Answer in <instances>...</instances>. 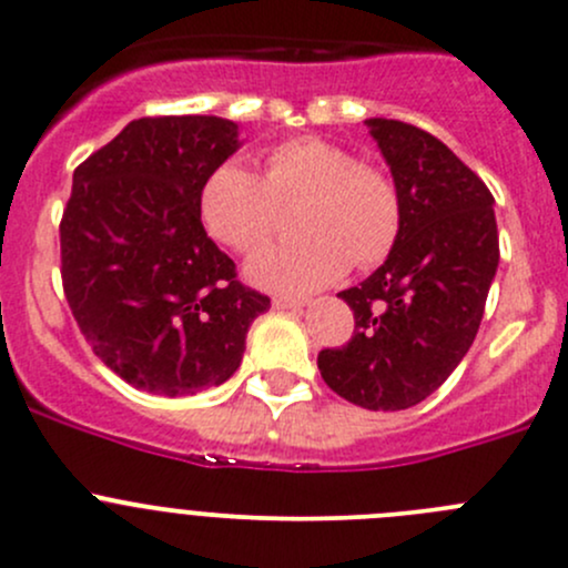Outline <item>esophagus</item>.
Masks as SVG:
<instances>
[{
    "instance_id": "1",
    "label": "esophagus",
    "mask_w": 568,
    "mask_h": 568,
    "mask_svg": "<svg viewBox=\"0 0 568 568\" xmlns=\"http://www.w3.org/2000/svg\"><path fill=\"white\" fill-rule=\"evenodd\" d=\"M272 307L274 310H300V307H304V300H296V296H274Z\"/></svg>"
}]
</instances>
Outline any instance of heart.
Masks as SVG:
<instances>
[{
	"mask_svg": "<svg viewBox=\"0 0 568 568\" xmlns=\"http://www.w3.org/2000/svg\"><path fill=\"white\" fill-rule=\"evenodd\" d=\"M302 204L294 225L304 239L258 250L244 274L272 294H310L354 266L369 268L392 253L403 206L384 171L364 165L339 143L291 139L264 154V176L220 163L199 187V217L225 247L250 253L272 234L277 204Z\"/></svg>",
	"mask_w": 568,
	"mask_h": 568,
	"instance_id": "heart-1",
	"label": "heart"
}]
</instances>
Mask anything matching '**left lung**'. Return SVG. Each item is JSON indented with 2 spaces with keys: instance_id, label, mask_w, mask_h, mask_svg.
<instances>
[{
  "instance_id": "left-lung-1",
  "label": "left lung",
  "mask_w": 568,
  "mask_h": 568,
  "mask_svg": "<svg viewBox=\"0 0 568 568\" xmlns=\"http://www.w3.org/2000/svg\"><path fill=\"white\" fill-rule=\"evenodd\" d=\"M389 165L403 225L386 261L339 300L354 337L318 354L332 392L367 410L429 397L479 332L498 268L493 193L446 143L397 119H367Z\"/></svg>"
}]
</instances>
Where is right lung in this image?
Returning <instances> with one entry per match:
<instances>
[{
	"label": "right lung",
	"mask_w": 568,
	"mask_h": 568,
	"mask_svg": "<svg viewBox=\"0 0 568 568\" xmlns=\"http://www.w3.org/2000/svg\"><path fill=\"white\" fill-rule=\"evenodd\" d=\"M239 146L231 119L149 116L75 169L59 225L64 296L94 354L135 389L225 384L268 307L199 217L201 182Z\"/></svg>",
	"instance_id": "right-lung-1"
}]
</instances>
